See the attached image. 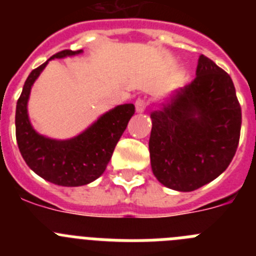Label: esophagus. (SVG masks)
Masks as SVG:
<instances>
[{
  "label": "esophagus",
  "mask_w": 256,
  "mask_h": 256,
  "mask_svg": "<svg viewBox=\"0 0 256 256\" xmlns=\"http://www.w3.org/2000/svg\"><path fill=\"white\" fill-rule=\"evenodd\" d=\"M134 105H136V110H137L138 112H144V110H146V108H148V101L146 100L144 97H138V98L136 100Z\"/></svg>",
  "instance_id": "esophagus-1"
}]
</instances>
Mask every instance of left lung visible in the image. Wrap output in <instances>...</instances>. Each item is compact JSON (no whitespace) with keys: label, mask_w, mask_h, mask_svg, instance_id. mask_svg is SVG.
Wrapping results in <instances>:
<instances>
[{"label":"left lung","mask_w":256,"mask_h":256,"mask_svg":"<svg viewBox=\"0 0 256 256\" xmlns=\"http://www.w3.org/2000/svg\"><path fill=\"white\" fill-rule=\"evenodd\" d=\"M151 119V168L169 188H200L236 154L242 123L236 90L228 73L205 55L198 58L196 78Z\"/></svg>","instance_id":"obj_1"}]
</instances>
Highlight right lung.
<instances>
[{"label":"right lung","mask_w":256,"mask_h":256,"mask_svg":"<svg viewBox=\"0 0 256 256\" xmlns=\"http://www.w3.org/2000/svg\"><path fill=\"white\" fill-rule=\"evenodd\" d=\"M82 50H62L46 62L32 70L16 104L15 128L22 159L44 180L58 186H83L105 172L118 141L134 114L133 104L119 105L88 128L82 134L66 141H56L38 134L30 126L26 112L30 88L51 58L80 54Z\"/></svg>","instance_id":"right-lung-1"}]
</instances>
